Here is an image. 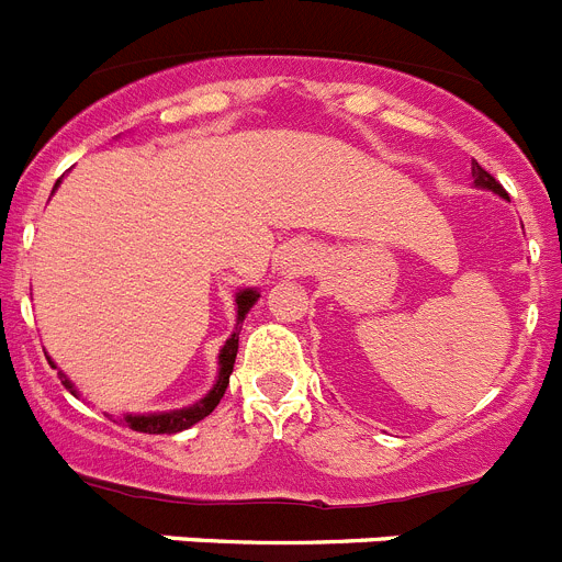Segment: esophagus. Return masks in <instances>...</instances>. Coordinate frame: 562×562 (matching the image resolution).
<instances>
[{"instance_id":"esophagus-1","label":"esophagus","mask_w":562,"mask_h":562,"mask_svg":"<svg viewBox=\"0 0 562 562\" xmlns=\"http://www.w3.org/2000/svg\"><path fill=\"white\" fill-rule=\"evenodd\" d=\"M321 267V252L310 245H290L281 252V261H278V270L284 276L297 278V276H310Z\"/></svg>"}]
</instances>
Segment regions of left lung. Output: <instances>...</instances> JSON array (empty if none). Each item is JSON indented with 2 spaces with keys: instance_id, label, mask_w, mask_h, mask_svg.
I'll list each match as a JSON object with an SVG mask.
<instances>
[{
  "instance_id": "8db88e82",
  "label": "left lung",
  "mask_w": 562,
  "mask_h": 562,
  "mask_svg": "<svg viewBox=\"0 0 562 562\" xmlns=\"http://www.w3.org/2000/svg\"><path fill=\"white\" fill-rule=\"evenodd\" d=\"M470 168H473V186H475V188H484V191H493V193H498V196H504V200H506V191L498 186V182H495V177H490V173H486L484 168H481L475 160H473V166H470Z\"/></svg>"
}]
</instances>
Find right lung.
I'll list each match as a JSON object with an SVG mask.
<instances>
[{
    "instance_id": "obj_1",
    "label": "right lung",
    "mask_w": 562,
    "mask_h": 562,
    "mask_svg": "<svg viewBox=\"0 0 562 562\" xmlns=\"http://www.w3.org/2000/svg\"><path fill=\"white\" fill-rule=\"evenodd\" d=\"M58 186H61V180L56 182V188ZM56 188H53V191H56ZM258 297L261 295H258V290H252V286L236 292V329H233V335L227 337L225 346H222V351H220V374H216L213 389L207 391L202 400H196L193 405H188V408L157 411V414H123V422H126L128 428L137 430V434H180V430H188L191 425H196V422L205 419L207 414H213V408H216L222 396H225L227 382H231L233 362H236V351H238V331H241V324H245L247 312L252 310V304H256ZM49 366H53V369H58L53 360H49ZM58 376H61V385L69 391V394L81 396L76 389V382L69 380L64 371H58Z\"/></svg>"
}]
</instances>
